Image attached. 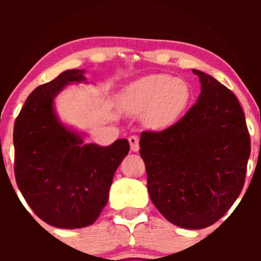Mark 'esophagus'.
Segmentation results:
<instances>
[{"label":"esophagus","instance_id":"esophagus-1","mask_svg":"<svg viewBox=\"0 0 261 261\" xmlns=\"http://www.w3.org/2000/svg\"><path fill=\"white\" fill-rule=\"evenodd\" d=\"M128 143H130V149L131 151L136 152L140 149V145H139V138L138 136H130L128 138Z\"/></svg>","mask_w":261,"mask_h":261}]
</instances>
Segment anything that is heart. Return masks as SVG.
Returning <instances> with one entry per match:
<instances>
[{
    "instance_id": "1",
    "label": "heart",
    "mask_w": 261,
    "mask_h": 261,
    "mask_svg": "<svg viewBox=\"0 0 261 261\" xmlns=\"http://www.w3.org/2000/svg\"><path fill=\"white\" fill-rule=\"evenodd\" d=\"M191 101L188 82L169 74H150L123 89L120 107L127 115H145L147 125L162 128L174 123Z\"/></svg>"
}]
</instances>
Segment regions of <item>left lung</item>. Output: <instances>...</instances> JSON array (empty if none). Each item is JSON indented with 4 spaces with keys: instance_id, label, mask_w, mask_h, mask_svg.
<instances>
[{
    "instance_id": "obj_1",
    "label": "left lung",
    "mask_w": 261,
    "mask_h": 261,
    "mask_svg": "<svg viewBox=\"0 0 261 261\" xmlns=\"http://www.w3.org/2000/svg\"><path fill=\"white\" fill-rule=\"evenodd\" d=\"M193 73L201 82L197 102L167 130L141 133L140 156L158 211L178 227L199 230L240 196L251 146L235 94L210 74Z\"/></svg>"
}]
</instances>
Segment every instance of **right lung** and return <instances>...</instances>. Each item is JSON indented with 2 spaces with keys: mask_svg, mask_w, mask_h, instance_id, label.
Segmentation results:
<instances>
[{
  "mask_svg": "<svg viewBox=\"0 0 261 261\" xmlns=\"http://www.w3.org/2000/svg\"><path fill=\"white\" fill-rule=\"evenodd\" d=\"M86 70L70 69L28 97L14 126L15 177L39 218L59 228L92 225L109 201L116 169L128 154L126 139L110 146L86 144L58 117L54 98Z\"/></svg>",
  "mask_w": 261,
  "mask_h": 261,
  "instance_id": "1",
  "label": "right lung"
}]
</instances>
